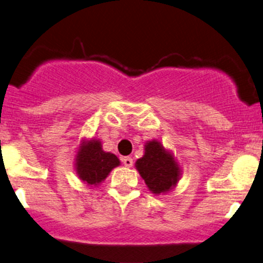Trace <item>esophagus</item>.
Segmentation results:
<instances>
[{
	"instance_id": "obj_1",
	"label": "esophagus",
	"mask_w": 263,
	"mask_h": 263,
	"mask_svg": "<svg viewBox=\"0 0 263 263\" xmlns=\"http://www.w3.org/2000/svg\"><path fill=\"white\" fill-rule=\"evenodd\" d=\"M122 161V163H123V165H125V167H132V164H134V159L131 158V157H123V158L121 159Z\"/></svg>"
}]
</instances>
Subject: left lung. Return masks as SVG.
Masks as SVG:
<instances>
[{"label": "left lung", "mask_w": 263, "mask_h": 263, "mask_svg": "<svg viewBox=\"0 0 263 263\" xmlns=\"http://www.w3.org/2000/svg\"><path fill=\"white\" fill-rule=\"evenodd\" d=\"M136 168L149 190L155 194L168 192L179 180V167L172 153L159 142L149 141L144 146V156L137 159Z\"/></svg>", "instance_id": "left-lung-1"}]
</instances>
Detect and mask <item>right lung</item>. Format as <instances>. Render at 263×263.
Here are the masks:
<instances>
[{
  "label": "right lung",
  "instance_id": "1",
  "mask_svg": "<svg viewBox=\"0 0 263 263\" xmlns=\"http://www.w3.org/2000/svg\"><path fill=\"white\" fill-rule=\"evenodd\" d=\"M120 164L119 158L110 152H104L100 141L83 142L77 156V173L83 182L98 185Z\"/></svg>",
  "mask_w": 263,
  "mask_h": 263
}]
</instances>
